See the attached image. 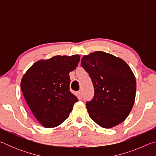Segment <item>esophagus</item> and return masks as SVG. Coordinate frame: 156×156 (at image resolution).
<instances>
[{
    "mask_svg": "<svg viewBox=\"0 0 156 156\" xmlns=\"http://www.w3.org/2000/svg\"><path fill=\"white\" fill-rule=\"evenodd\" d=\"M82 94H82V91H81V90H80V91H79L78 92V97L80 98H82Z\"/></svg>",
    "mask_w": 156,
    "mask_h": 156,
    "instance_id": "esophagus-1",
    "label": "esophagus"
}]
</instances>
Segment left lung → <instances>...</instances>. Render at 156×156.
Here are the masks:
<instances>
[{
    "instance_id": "left-lung-1",
    "label": "left lung",
    "mask_w": 156,
    "mask_h": 156,
    "mask_svg": "<svg viewBox=\"0 0 156 156\" xmlns=\"http://www.w3.org/2000/svg\"><path fill=\"white\" fill-rule=\"evenodd\" d=\"M81 66L94 87V96L86 103L89 117L99 126L109 129L119 125L130 113L135 102L136 78L120 58L104 51L84 56Z\"/></svg>"
}]
</instances>
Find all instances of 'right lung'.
Segmentation results:
<instances>
[{
	"mask_svg": "<svg viewBox=\"0 0 156 156\" xmlns=\"http://www.w3.org/2000/svg\"><path fill=\"white\" fill-rule=\"evenodd\" d=\"M80 61L79 55L56 56L40 60L21 80V90L29 107L44 127H56L69 115L77 97L69 91V72Z\"/></svg>",
	"mask_w": 156,
	"mask_h": 156,
	"instance_id": "right-lung-1",
	"label": "right lung"
}]
</instances>
